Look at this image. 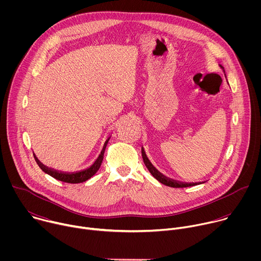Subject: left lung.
<instances>
[{
	"label": "left lung",
	"mask_w": 261,
	"mask_h": 261,
	"mask_svg": "<svg viewBox=\"0 0 261 261\" xmlns=\"http://www.w3.org/2000/svg\"><path fill=\"white\" fill-rule=\"evenodd\" d=\"M221 67V66H220ZM222 68V67H221ZM141 155H142V159L144 162V165L146 166V168L148 169V171L151 172V174L157 179L159 180L161 184L168 186V187H172V188H185V187H191V186H196V185H200L203 184L205 181H196V182H185V181H179L170 177H167L166 175H164L163 173H161L150 161V159L147 158L145 151L143 146H141Z\"/></svg>",
	"instance_id": "left-lung-1"
}]
</instances>
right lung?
I'll use <instances>...</instances> for the list:
<instances>
[{
	"instance_id": "right-lung-1",
	"label": "right lung",
	"mask_w": 261,
	"mask_h": 261,
	"mask_svg": "<svg viewBox=\"0 0 261 261\" xmlns=\"http://www.w3.org/2000/svg\"><path fill=\"white\" fill-rule=\"evenodd\" d=\"M110 139V136L105 140L103 146H102V150L100 152V154L98 155L97 159L93 162V164H91L89 167L81 169V170H76V171H63V170H58L51 167H48L46 165H44L37 156L34 154V158L38 164V166L48 175L53 176L56 179L65 181V182H69V184H79V182H84L86 180H88L89 178H91L100 168L101 163L103 161V156H104V151H105V147L108 143Z\"/></svg>"
}]
</instances>
